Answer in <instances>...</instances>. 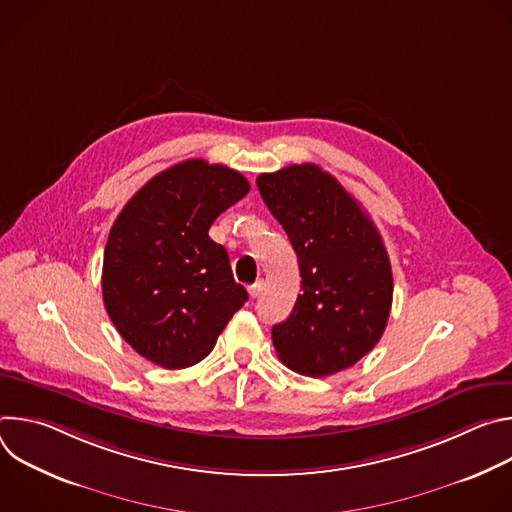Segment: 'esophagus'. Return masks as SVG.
Segmentation results:
<instances>
[{
  "label": "esophagus",
  "mask_w": 512,
  "mask_h": 512,
  "mask_svg": "<svg viewBox=\"0 0 512 512\" xmlns=\"http://www.w3.org/2000/svg\"><path fill=\"white\" fill-rule=\"evenodd\" d=\"M261 291H263V281L259 279L257 283H253V285L249 287V296H251V298H259Z\"/></svg>",
  "instance_id": "1"
}]
</instances>
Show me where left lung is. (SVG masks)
Returning <instances> with one entry per match:
<instances>
[{"instance_id": "1", "label": "left lung", "mask_w": 512, "mask_h": 512, "mask_svg": "<svg viewBox=\"0 0 512 512\" xmlns=\"http://www.w3.org/2000/svg\"><path fill=\"white\" fill-rule=\"evenodd\" d=\"M257 186L302 275L294 310L271 330L277 356L308 377L344 371L387 328L393 273L383 239L369 214L316 164L261 174Z\"/></svg>"}]
</instances>
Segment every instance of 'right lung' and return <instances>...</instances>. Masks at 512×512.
I'll list each match as a JSON object with an SVG mask.
<instances>
[{
	"label": "right lung",
	"mask_w": 512,
	"mask_h": 512,
	"mask_svg": "<svg viewBox=\"0 0 512 512\" xmlns=\"http://www.w3.org/2000/svg\"><path fill=\"white\" fill-rule=\"evenodd\" d=\"M237 170L186 160L123 206L103 257V302L121 338L164 369L200 362L247 302L227 249L208 237L216 216L249 192Z\"/></svg>",
	"instance_id": "1"
}]
</instances>
